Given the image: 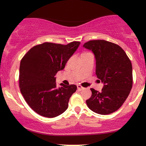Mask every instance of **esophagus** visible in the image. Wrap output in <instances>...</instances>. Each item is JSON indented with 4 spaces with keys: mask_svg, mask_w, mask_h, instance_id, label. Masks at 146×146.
<instances>
[{
    "mask_svg": "<svg viewBox=\"0 0 146 146\" xmlns=\"http://www.w3.org/2000/svg\"><path fill=\"white\" fill-rule=\"evenodd\" d=\"M77 87H78V90H83L84 88H83L82 86H80V85H78V86H77Z\"/></svg>",
    "mask_w": 146,
    "mask_h": 146,
    "instance_id": "34e87169",
    "label": "esophagus"
}]
</instances>
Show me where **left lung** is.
Here are the masks:
<instances>
[{"label": "left lung", "instance_id": "left-lung-1", "mask_svg": "<svg viewBox=\"0 0 146 146\" xmlns=\"http://www.w3.org/2000/svg\"><path fill=\"white\" fill-rule=\"evenodd\" d=\"M84 48L93 51L96 61L99 81L104 84L101 92L90 88L91 97L86 104L92 111L108 115L118 110L124 103L132 86V64L119 45L98 40L84 43Z\"/></svg>", "mask_w": 146, "mask_h": 146}]
</instances>
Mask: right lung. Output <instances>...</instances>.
<instances>
[{
	"label": "right lung",
	"mask_w": 146,
	"mask_h": 146,
	"mask_svg": "<svg viewBox=\"0 0 146 146\" xmlns=\"http://www.w3.org/2000/svg\"><path fill=\"white\" fill-rule=\"evenodd\" d=\"M80 42L66 45L44 42L29 50L21 61L19 86L28 105L41 116L53 118L63 113L77 90L74 84L57 87L55 75L80 46Z\"/></svg>",
	"instance_id": "right-lung-1"
}]
</instances>
